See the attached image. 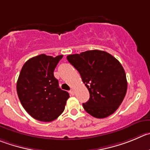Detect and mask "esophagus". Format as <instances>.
Returning <instances> with one entry per match:
<instances>
[{"label":"esophagus","instance_id":"34e87169","mask_svg":"<svg viewBox=\"0 0 150 150\" xmlns=\"http://www.w3.org/2000/svg\"><path fill=\"white\" fill-rule=\"evenodd\" d=\"M69 92H70V94L72 95V96H74V95H75V90H74L73 89H70V91H69Z\"/></svg>","mask_w":150,"mask_h":150}]
</instances>
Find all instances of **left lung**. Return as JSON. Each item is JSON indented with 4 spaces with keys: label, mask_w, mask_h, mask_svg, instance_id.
<instances>
[{
    "label": "left lung",
    "mask_w": 150,
    "mask_h": 150,
    "mask_svg": "<svg viewBox=\"0 0 150 150\" xmlns=\"http://www.w3.org/2000/svg\"><path fill=\"white\" fill-rule=\"evenodd\" d=\"M67 58L89 92V100L83 103L86 112L97 118L113 114L127 89L125 71L119 61L107 52L97 50L69 54Z\"/></svg>",
    "instance_id": "left-lung-1"
}]
</instances>
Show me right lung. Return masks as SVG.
Wrapping results in <instances>:
<instances>
[{"mask_svg": "<svg viewBox=\"0 0 150 150\" xmlns=\"http://www.w3.org/2000/svg\"><path fill=\"white\" fill-rule=\"evenodd\" d=\"M63 55L41 54L28 60L17 81V93L22 106L35 119L50 122L65 109L69 95L59 88L54 70Z\"/></svg>", "mask_w": 150, "mask_h": 150, "instance_id": "obj_1", "label": "right lung"}]
</instances>
